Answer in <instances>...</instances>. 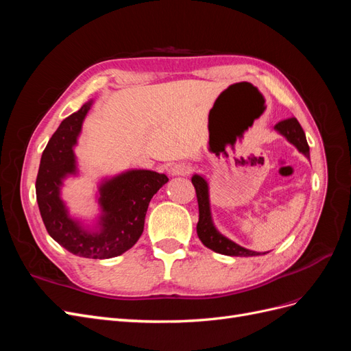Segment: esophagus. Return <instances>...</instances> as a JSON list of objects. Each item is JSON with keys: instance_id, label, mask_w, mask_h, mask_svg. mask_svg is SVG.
<instances>
[{"instance_id": "esophagus-1", "label": "esophagus", "mask_w": 351, "mask_h": 351, "mask_svg": "<svg viewBox=\"0 0 351 351\" xmlns=\"http://www.w3.org/2000/svg\"><path fill=\"white\" fill-rule=\"evenodd\" d=\"M190 171H192V167L184 162L174 164L171 168H169V174L171 176H189Z\"/></svg>"}]
</instances>
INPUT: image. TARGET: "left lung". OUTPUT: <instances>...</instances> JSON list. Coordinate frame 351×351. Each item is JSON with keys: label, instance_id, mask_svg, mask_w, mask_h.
Returning a JSON list of instances; mask_svg holds the SVG:
<instances>
[{"label": "left lung", "instance_id": "obj_1", "mask_svg": "<svg viewBox=\"0 0 351 351\" xmlns=\"http://www.w3.org/2000/svg\"><path fill=\"white\" fill-rule=\"evenodd\" d=\"M274 130L278 134H281L287 142L291 143L295 149L300 154H303L307 159L311 158L306 134L302 129L300 123L297 121V119H294V117L275 124ZM192 183L196 189V196H197V204H199V222H197L196 231L200 241L204 243L208 249L221 254H226V256L247 258V256H258V254H261L258 252L244 249L240 246V244L230 240L224 234H221L214 224V219H212L208 180L202 174H193Z\"/></svg>", "mask_w": 351, "mask_h": 351}]
</instances>
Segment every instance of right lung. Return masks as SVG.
<instances>
[{
  "mask_svg": "<svg viewBox=\"0 0 351 351\" xmlns=\"http://www.w3.org/2000/svg\"><path fill=\"white\" fill-rule=\"evenodd\" d=\"M92 105L93 99L84 102L52 134L40 158L36 200L48 234L60 246L76 256L110 259L132 249L139 240L149 202L168 177L141 168L104 177L97 192L99 214L90 221L71 215L61 193L67 178L80 176L74 147Z\"/></svg>",
  "mask_w": 351,
  "mask_h": 351,
  "instance_id": "right-lung-1",
  "label": "right lung"
}]
</instances>
